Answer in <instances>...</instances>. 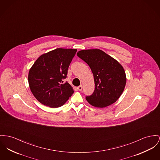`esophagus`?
Segmentation results:
<instances>
[{
	"label": "esophagus",
	"instance_id": "obj_1",
	"mask_svg": "<svg viewBox=\"0 0 160 160\" xmlns=\"http://www.w3.org/2000/svg\"><path fill=\"white\" fill-rule=\"evenodd\" d=\"M78 89L79 91H81L82 90V85H79V87H78Z\"/></svg>",
	"mask_w": 160,
	"mask_h": 160
}]
</instances>
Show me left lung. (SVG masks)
I'll return each mask as SVG.
<instances>
[{
	"mask_svg": "<svg viewBox=\"0 0 160 160\" xmlns=\"http://www.w3.org/2000/svg\"><path fill=\"white\" fill-rule=\"evenodd\" d=\"M77 56L90 67L94 77V92L85 99L93 106L103 108L115 102L122 93L126 76L122 66L99 49L84 50Z\"/></svg>",
	"mask_w": 160,
	"mask_h": 160,
	"instance_id": "1",
	"label": "left lung"
}]
</instances>
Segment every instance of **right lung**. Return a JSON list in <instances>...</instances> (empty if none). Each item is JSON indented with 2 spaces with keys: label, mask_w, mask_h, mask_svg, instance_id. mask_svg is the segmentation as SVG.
<instances>
[{
  "label": "right lung",
  "mask_w": 160,
  "mask_h": 160,
  "mask_svg": "<svg viewBox=\"0 0 160 160\" xmlns=\"http://www.w3.org/2000/svg\"><path fill=\"white\" fill-rule=\"evenodd\" d=\"M76 49L56 48L39 56L28 73L32 95L41 104L52 108L63 106L74 90L67 82L68 68Z\"/></svg>",
  "instance_id": "right-lung-1"
}]
</instances>
